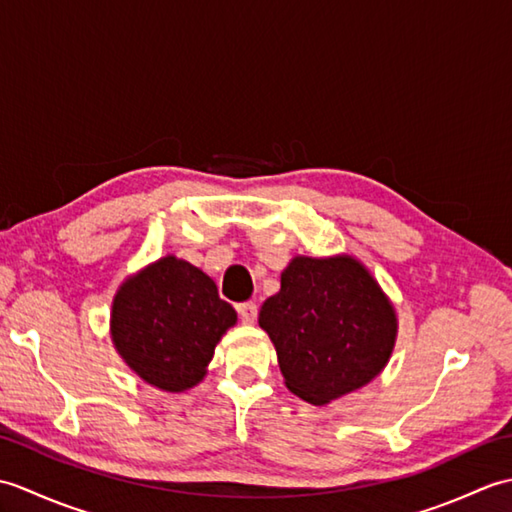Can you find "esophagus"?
I'll use <instances>...</instances> for the list:
<instances>
[{
  "mask_svg": "<svg viewBox=\"0 0 512 512\" xmlns=\"http://www.w3.org/2000/svg\"><path fill=\"white\" fill-rule=\"evenodd\" d=\"M237 314H239V319H242L244 323H255V319H257V306L253 301H244V303H239L237 306Z\"/></svg>",
  "mask_w": 512,
  "mask_h": 512,
  "instance_id": "obj_1",
  "label": "esophagus"
}]
</instances>
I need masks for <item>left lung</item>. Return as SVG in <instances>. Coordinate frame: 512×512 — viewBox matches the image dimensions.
I'll return each instance as SVG.
<instances>
[{
	"label": "left lung",
	"mask_w": 512,
	"mask_h": 512,
	"mask_svg": "<svg viewBox=\"0 0 512 512\" xmlns=\"http://www.w3.org/2000/svg\"><path fill=\"white\" fill-rule=\"evenodd\" d=\"M259 325L275 343L288 389L312 405L369 383L396 341L394 308L352 257L292 259Z\"/></svg>",
	"instance_id": "left-lung-1"
}]
</instances>
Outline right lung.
<instances>
[{"mask_svg":"<svg viewBox=\"0 0 512 512\" xmlns=\"http://www.w3.org/2000/svg\"><path fill=\"white\" fill-rule=\"evenodd\" d=\"M235 319L211 277L189 262L165 257L118 290L112 336L140 378L182 391L204 376L217 341Z\"/></svg>","mask_w":512,"mask_h":512,"instance_id":"right-lung-1","label":"right lung"}]
</instances>
